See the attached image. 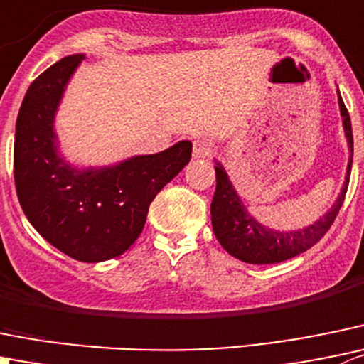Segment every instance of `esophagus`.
<instances>
[{"mask_svg": "<svg viewBox=\"0 0 364 364\" xmlns=\"http://www.w3.org/2000/svg\"><path fill=\"white\" fill-rule=\"evenodd\" d=\"M211 153H213V144H211L210 140L199 139L193 142V149H192L193 158H206L210 156Z\"/></svg>", "mask_w": 364, "mask_h": 364, "instance_id": "obj_1", "label": "esophagus"}]
</instances>
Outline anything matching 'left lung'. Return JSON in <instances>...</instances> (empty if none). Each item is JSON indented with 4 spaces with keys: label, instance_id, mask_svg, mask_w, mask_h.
Wrapping results in <instances>:
<instances>
[{
    "label": "left lung",
    "instance_id": "1",
    "mask_svg": "<svg viewBox=\"0 0 364 364\" xmlns=\"http://www.w3.org/2000/svg\"><path fill=\"white\" fill-rule=\"evenodd\" d=\"M338 101H340L345 135H347L348 149H350V160H348L347 176H345V183L341 186L336 203L315 224L299 229V231H276V229H268L261 225L256 218L250 217L249 211L240 200L236 190L232 188L224 167L217 164V167H215L217 188H215L213 200H211V224H213V232L220 245L236 259L252 264L279 263V261L290 259V257H295L304 250L311 249L329 231L345 200L348 179H350L352 151H354L350 115L345 108L341 96L338 97Z\"/></svg>",
    "mask_w": 364,
    "mask_h": 364
}]
</instances>
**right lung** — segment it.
<instances>
[{
    "label": "right lung",
    "mask_w": 364,
    "mask_h": 364,
    "mask_svg": "<svg viewBox=\"0 0 364 364\" xmlns=\"http://www.w3.org/2000/svg\"><path fill=\"white\" fill-rule=\"evenodd\" d=\"M83 58L65 56L28 88L16 122L14 179L21 208L42 238L73 259L97 263L121 256L139 238L149 204L190 161L192 142L114 167H70L58 154L53 121Z\"/></svg>",
    "instance_id": "obj_1"
}]
</instances>
